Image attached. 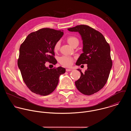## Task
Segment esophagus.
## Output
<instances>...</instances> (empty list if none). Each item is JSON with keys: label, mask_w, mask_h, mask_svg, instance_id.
Segmentation results:
<instances>
[{"label": "esophagus", "mask_w": 131, "mask_h": 131, "mask_svg": "<svg viewBox=\"0 0 131 131\" xmlns=\"http://www.w3.org/2000/svg\"><path fill=\"white\" fill-rule=\"evenodd\" d=\"M72 71V70L70 69H66V71L67 72H70V71Z\"/></svg>", "instance_id": "1"}]
</instances>
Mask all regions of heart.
I'll list each match as a JSON object with an SVG mask.
<instances>
[{
  "label": "heart",
  "instance_id": "1",
  "mask_svg": "<svg viewBox=\"0 0 131 131\" xmlns=\"http://www.w3.org/2000/svg\"><path fill=\"white\" fill-rule=\"evenodd\" d=\"M67 40L68 43L72 46H73L75 44L77 43H79V40L78 38L74 36H70L68 37L67 38ZM60 46V42L57 41L54 45V47H53L54 50L55 51H57L59 49ZM58 61L61 65L63 66L64 67H69L72 66L73 62V58L70 56H64L60 57L58 59Z\"/></svg>",
  "mask_w": 131,
  "mask_h": 131
}]
</instances>
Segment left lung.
I'll return each mask as SVG.
<instances>
[{
    "label": "left lung",
    "mask_w": 131,
    "mask_h": 131,
    "mask_svg": "<svg viewBox=\"0 0 131 131\" xmlns=\"http://www.w3.org/2000/svg\"><path fill=\"white\" fill-rule=\"evenodd\" d=\"M78 32L83 40V53L76 64H87L88 69L75 82L77 89L82 94L91 95L101 90L108 79L112 65L111 48L103 35L87 25H81L68 29Z\"/></svg>",
    "instance_id": "obj_1"
}]
</instances>
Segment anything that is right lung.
Masks as SVG:
<instances>
[{"instance_id":"add662e5","label":"right lung","mask_w":131,"mask_h":131,"mask_svg":"<svg viewBox=\"0 0 131 131\" xmlns=\"http://www.w3.org/2000/svg\"><path fill=\"white\" fill-rule=\"evenodd\" d=\"M63 32L42 28L28 35L19 47L18 65L23 79L33 93L41 96L51 93L56 89L59 77L66 72L59 67L49 69L46 62L56 64L54 45Z\"/></svg>"}]
</instances>
